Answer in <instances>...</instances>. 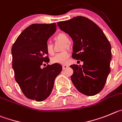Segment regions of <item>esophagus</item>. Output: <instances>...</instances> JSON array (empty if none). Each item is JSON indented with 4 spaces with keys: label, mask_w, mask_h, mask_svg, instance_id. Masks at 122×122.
I'll return each mask as SVG.
<instances>
[{
    "label": "esophagus",
    "mask_w": 122,
    "mask_h": 122,
    "mask_svg": "<svg viewBox=\"0 0 122 122\" xmlns=\"http://www.w3.org/2000/svg\"><path fill=\"white\" fill-rule=\"evenodd\" d=\"M67 67H68V66L67 65H63V66H62V69H63V70H64V69H66V68H67Z\"/></svg>",
    "instance_id": "obj_1"
}]
</instances>
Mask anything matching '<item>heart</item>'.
I'll return each instance as SVG.
<instances>
[{"label":"heart","instance_id":"heart-1","mask_svg":"<svg viewBox=\"0 0 122 122\" xmlns=\"http://www.w3.org/2000/svg\"><path fill=\"white\" fill-rule=\"evenodd\" d=\"M55 39L58 41H62L63 43L65 44H68L70 42V39H69V37L67 36V35L66 34L64 33H59L56 36ZM46 50L47 53L48 54L52 55L54 53L53 49V46L51 44H47L46 46ZM69 53L67 51H62L61 53H57L56 55L54 56L51 59V62L53 64H66L68 62V60L69 59Z\"/></svg>","mask_w":122,"mask_h":122}]
</instances>
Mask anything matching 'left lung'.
Here are the masks:
<instances>
[{"mask_svg":"<svg viewBox=\"0 0 122 122\" xmlns=\"http://www.w3.org/2000/svg\"><path fill=\"white\" fill-rule=\"evenodd\" d=\"M57 24L73 40L72 58L83 62L82 66H71L72 83L81 94L96 95L103 89L110 73V42L102 30L85 17L76 16Z\"/></svg>","mask_w":122,"mask_h":122,"instance_id":"1","label":"left lung"}]
</instances>
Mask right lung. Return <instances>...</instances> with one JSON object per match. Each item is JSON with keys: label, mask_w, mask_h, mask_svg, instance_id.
<instances>
[{"label": "right lung", "mask_w": 122, "mask_h": 122, "mask_svg": "<svg viewBox=\"0 0 122 122\" xmlns=\"http://www.w3.org/2000/svg\"><path fill=\"white\" fill-rule=\"evenodd\" d=\"M55 23L31 24L17 37L11 48L15 77L24 95L41 102L51 94L55 80L62 71L58 64H48L47 40L55 33Z\"/></svg>", "instance_id": "right-lung-1"}]
</instances>
